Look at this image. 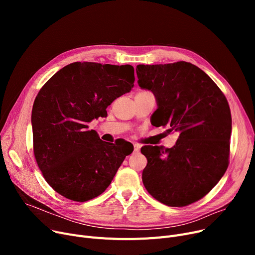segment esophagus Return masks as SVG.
Returning <instances> with one entry per match:
<instances>
[{"mask_svg":"<svg viewBox=\"0 0 255 255\" xmlns=\"http://www.w3.org/2000/svg\"><path fill=\"white\" fill-rule=\"evenodd\" d=\"M133 146H134V151H133V153H138L139 152V144L134 143L133 144Z\"/></svg>","mask_w":255,"mask_h":255,"instance_id":"1","label":"esophagus"}]
</instances>
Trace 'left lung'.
<instances>
[{
    "label": "left lung",
    "mask_w": 255,
    "mask_h": 255,
    "mask_svg": "<svg viewBox=\"0 0 255 255\" xmlns=\"http://www.w3.org/2000/svg\"><path fill=\"white\" fill-rule=\"evenodd\" d=\"M136 74L138 86L151 91L157 101L151 123L179 133L170 149L142 146L148 160L142 183L160 203L188 206L207 195L229 166V102L212 78L191 63L137 65Z\"/></svg>",
    "instance_id": "8db88e82"
}]
</instances>
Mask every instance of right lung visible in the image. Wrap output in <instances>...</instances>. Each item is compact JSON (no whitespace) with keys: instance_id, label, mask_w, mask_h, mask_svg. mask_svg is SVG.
<instances>
[{"instance_id":"obj_1","label":"right lung","mask_w":255,"mask_h":255,"mask_svg":"<svg viewBox=\"0 0 255 255\" xmlns=\"http://www.w3.org/2000/svg\"><path fill=\"white\" fill-rule=\"evenodd\" d=\"M131 65L75 62L53 74L32 111L34 155L51 188L74 202L105 191L131 148L100 139L88 124L134 84ZM130 145V144H129Z\"/></svg>"}]
</instances>
